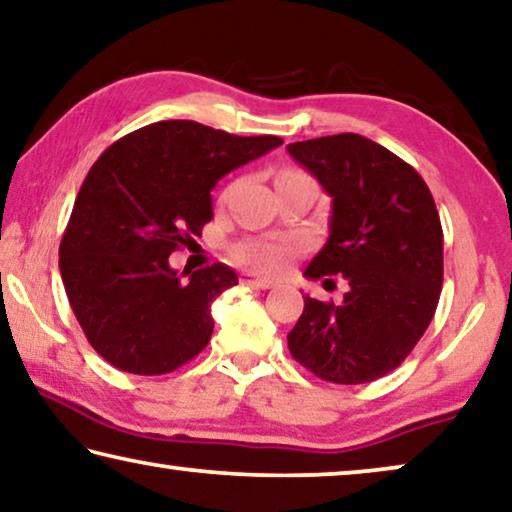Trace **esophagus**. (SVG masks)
<instances>
[{"mask_svg": "<svg viewBox=\"0 0 512 512\" xmlns=\"http://www.w3.org/2000/svg\"><path fill=\"white\" fill-rule=\"evenodd\" d=\"M243 285L248 287H257V289H271L273 287V280H266V278H253V276H243Z\"/></svg>", "mask_w": 512, "mask_h": 512, "instance_id": "obj_1", "label": "esophagus"}]
</instances>
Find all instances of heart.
<instances>
[{"instance_id":"1","label":"heart","mask_w":512,"mask_h":512,"mask_svg":"<svg viewBox=\"0 0 512 512\" xmlns=\"http://www.w3.org/2000/svg\"><path fill=\"white\" fill-rule=\"evenodd\" d=\"M287 179H310V177L299 170H280L276 183L287 181ZM299 248H301V241L292 239V236H259V239H246L236 243L232 248V255L236 262L248 266V269L273 273L278 271L280 266L285 264V259L292 253H296Z\"/></svg>"}]
</instances>
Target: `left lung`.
Masks as SVG:
<instances>
[{
    "instance_id": "1",
    "label": "left lung",
    "mask_w": 512,
    "mask_h": 512,
    "mask_svg": "<svg viewBox=\"0 0 512 512\" xmlns=\"http://www.w3.org/2000/svg\"><path fill=\"white\" fill-rule=\"evenodd\" d=\"M331 195L329 239L305 276H342V303L305 296L287 333L303 368L333 384L393 372L423 338L444 282V232L430 188L409 163L356 133L287 144Z\"/></svg>"
}]
</instances>
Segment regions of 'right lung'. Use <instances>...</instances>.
<instances>
[{
	"label": "right lung",
	"mask_w": 512,
	"mask_h": 512,
	"mask_svg": "<svg viewBox=\"0 0 512 512\" xmlns=\"http://www.w3.org/2000/svg\"><path fill=\"white\" fill-rule=\"evenodd\" d=\"M280 144L174 119L124 135L91 165L59 269L89 345L114 368L167 375L207 347L211 303L239 280L225 264L183 280L170 255L213 218L218 179Z\"/></svg>",
	"instance_id": "obj_1"
}]
</instances>
